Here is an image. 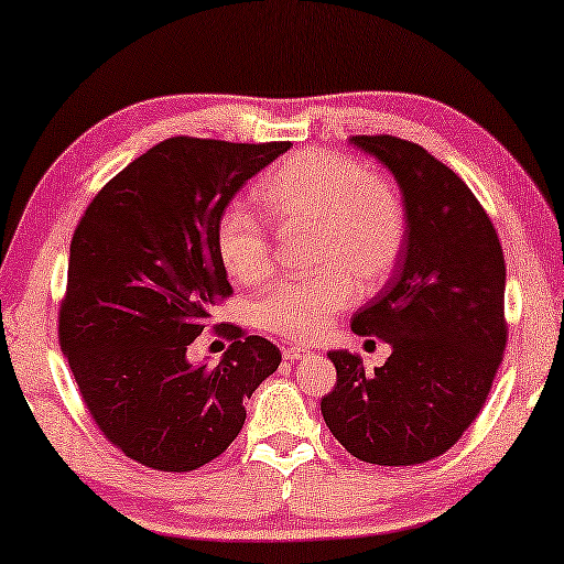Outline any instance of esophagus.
Listing matches in <instances>:
<instances>
[{"instance_id": "esophagus-1", "label": "esophagus", "mask_w": 564, "mask_h": 564, "mask_svg": "<svg viewBox=\"0 0 564 564\" xmlns=\"http://www.w3.org/2000/svg\"><path fill=\"white\" fill-rule=\"evenodd\" d=\"M310 355H315V350H312V348H300V345H288V348H284V360H290V362L307 360Z\"/></svg>"}]
</instances>
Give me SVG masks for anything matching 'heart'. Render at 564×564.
I'll list each match as a JSON object with an SVG mask.
<instances>
[{
    "label": "heart",
    "instance_id": "obj_1",
    "mask_svg": "<svg viewBox=\"0 0 564 564\" xmlns=\"http://www.w3.org/2000/svg\"><path fill=\"white\" fill-rule=\"evenodd\" d=\"M257 198L276 224L312 227L315 264L310 276L276 282L257 302L267 330L312 340L362 290L376 288L403 254L409 214L401 192L386 176L345 153L300 151L264 173ZM216 252L234 280L257 284L272 270L267 224L247 206L231 204L216 221Z\"/></svg>",
    "mask_w": 564,
    "mask_h": 564
}]
</instances>
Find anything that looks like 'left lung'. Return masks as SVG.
<instances>
[{"label": "left lung", "instance_id": "left-lung-1", "mask_svg": "<svg viewBox=\"0 0 564 564\" xmlns=\"http://www.w3.org/2000/svg\"><path fill=\"white\" fill-rule=\"evenodd\" d=\"M403 192L409 234L391 282L352 317V333L391 345L366 372L333 350L337 383L319 409L348 454L413 466L446 454L487 403L505 358L507 264L497 229L471 188L419 143L352 135Z\"/></svg>", "mask_w": 564, "mask_h": 564}]
</instances>
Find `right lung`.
<instances>
[{"label": "right lung", "instance_id": "obj_1", "mask_svg": "<svg viewBox=\"0 0 564 564\" xmlns=\"http://www.w3.org/2000/svg\"><path fill=\"white\" fill-rule=\"evenodd\" d=\"M290 143L176 135L112 176L70 241L59 348L112 446L155 471H194L227 452L245 401L282 352L241 327L221 362H188L212 307L231 294L216 221L234 194Z\"/></svg>", "mask_w": 564, "mask_h": 564}]
</instances>
